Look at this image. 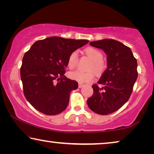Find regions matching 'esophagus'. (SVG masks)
Masks as SVG:
<instances>
[{
    "label": "esophagus",
    "instance_id": "esophagus-1",
    "mask_svg": "<svg viewBox=\"0 0 154 154\" xmlns=\"http://www.w3.org/2000/svg\"><path fill=\"white\" fill-rule=\"evenodd\" d=\"M83 86V84H82V83H79V85H78V87H79V88H82V87Z\"/></svg>",
    "mask_w": 154,
    "mask_h": 154
}]
</instances>
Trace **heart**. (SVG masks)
<instances>
[{
    "instance_id": "b5f03b06",
    "label": "heart",
    "mask_w": 154,
    "mask_h": 154,
    "mask_svg": "<svg viewBox=\"0 0 154 154\" xmlns=\"http://www.w3.org/2000/svg\"><path fill=\"white\" fill-rule=\"evenodd\" d=\"M85 53L92 60L93 62L90 66V70H94L98 74H101L105 71V64L103 61V55L102 52L95 48H88L85 49ZM79 60L77 51L71 52L68 58V66L71 69H74L77 66ZM95 72L91 71L89 72H82L80 71H75L70 72L69 77L71 79L77 81L79 83L90 82L94 80L95 77Z\"/></svg>"
}]
</instances>
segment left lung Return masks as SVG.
<instances>
[{"mask_svg": "<svg viewBox=\"0 0 154 154\" xmlns=\"http://www.w3.org/2000/svg\"><path fill=\"white\" fill-rule=\"evenodd\" d=\"M106 54L107 69L98 84H94L93 95L87 103L92 111L107 115L120 109L131 95L138 77L137 61L128 47L116 40L103 39L90 42Z\"/></svg>", "mask_w": 154, "mask_h": 154, "instance_id": "obj_1", "label": "left lung"}]
</instances>
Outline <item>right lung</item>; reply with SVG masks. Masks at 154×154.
Returning a JSON list of instances; mask_svg holds the SVG:
<instances>
[{"instance_id":"obj_1","label":"right lung","mask_w":154,"mask_h":154,"mask_svg":"<svg viewBox=\"0 0 154 154\" xmlns=\"http://www.w3.org/2000/svg\"><path fill=\"white\" fill-rule=\"evenodd\" d=\"M88 42L52 36L36 41L26 52L20 76L24 94L34 108L48 116L66 109L70 93L78 88L76 81L64 76L68 58Z\"/></svg>"}]
</instances>
